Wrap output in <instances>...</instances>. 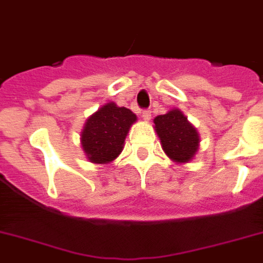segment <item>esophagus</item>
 I'll return each instance as SVG.
<instances>
[{
    "label": "esophagus",
    "mask_w": 263,
    "mask_h": 263,
    "mask_svg": "<svg viewBox=\"0 0 263 263\" xmlns=\"http://www.w3.org/2000/svg\"><path fill=\"white\" fill-rule=\"evenodd\" d=\"M140 114H141V118L144 119L145 122H148V120L151 119V114L152 112H151V109H143Z\"/></svg>",
    "instance_id": "1"
}]
</instances>
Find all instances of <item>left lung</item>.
<instances>
[{
  "label": "left lung",
  "instance_id": "1",
  "mask_svg": "<svg viewBox=\"0 0 263 263\" xmlns=\"http://www.w3.org/2000/svg\"><path fill=\"white\" fill-rule=\"evenodd\" d=\"M155 128L165 154L177 163H188L198 147V134L179 109L155 118Z\"/></svg>",
  "mask_w": 263,
  "mask_h": 263
}]
</instances>
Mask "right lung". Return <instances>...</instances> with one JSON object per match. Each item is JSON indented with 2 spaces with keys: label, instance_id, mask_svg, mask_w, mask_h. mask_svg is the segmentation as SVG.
I'll list each match as a JSON object with an SVG mask.
<instances>
[{
  "label": "right lung",
  "instance_id": "1",
  "mask_svg": "<svg viewBox=\"0 0 263 263\" xmlns=\"http://www.w3.org/2000/svg\"><path fill=\"white\" fill-rule=\"evenodd\" d=\"M136 115L125 107L107 103L87 119L82 132V145L92 163L112 161L120 155L123 143Z\"/></svg>",
  "mask_w": 263,
  "mask_h": 263
}]
</instances>
